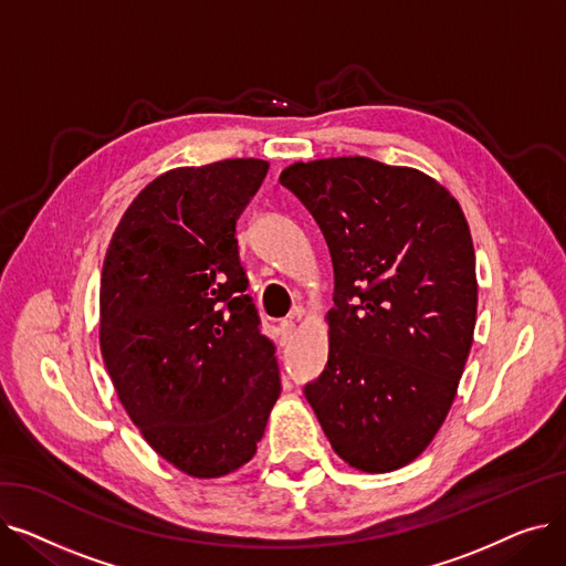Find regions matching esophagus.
<instances>
[{"label": "esophagus", "mask_w": 566, "mask_h": 566, "mask_svg": "<svg viewBox=\"0 0 566 566\" xmlns=\"http://www.w3.org/2000/svg\"><path fill=\"white\" fill-rule=\"evenodd\" d=\"M293 335H295V323L291 318H282L280 321V337H282V342H289Z\"/></svg>", "instance_id": "34e87169"}]
</instances>
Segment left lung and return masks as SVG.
Listing matches in <instances>:
<instances>
[{"mask_svg": "<svg viewBox=\"0 0 566 566\" xmlns=\"http://www.w3.org/2000/svg\"><path fill=\"white\" fill-rule=\"evenodd\" d=\"M280 184L316 220L335 271L328 365L305 397L350 468H403L448 418L472 346L465 216L424 171L363 156L293 163Z\"/></svg>", "mask_w": 566, "mask_h": 566, "instance_id": "8db88e82", "label": "left lung"}]
</instances>
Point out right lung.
<instances>
[{
	"label": "right lung",
	"mask_w": 566,
	"mask_h": 566,
	"mask_svg": "<svg viewBox=\"0 0 566 566\" xmlns=\"http://www.w3.org/2000/svg\"><path fill=\"white\" fill-rule=\"evenodd\" d=\"M265 174L256 158L160 174L103 261L101 353L118 401L165 461L199 480L256 454L282 390L235 241Z\"/></svg>",
	"instance_id": "right-lung-1"
}]
</instances>
